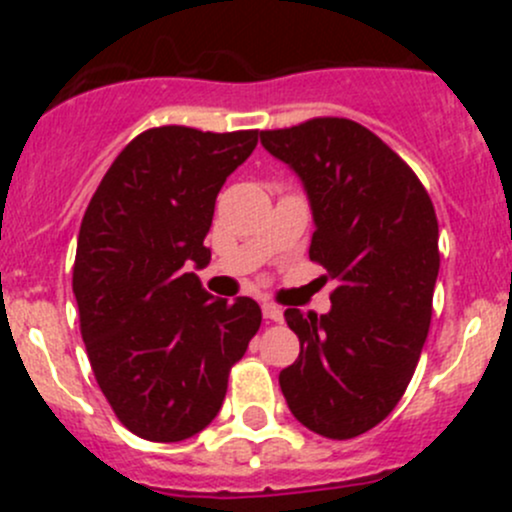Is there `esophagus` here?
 Returning a JSON list of instances; mask_svg holds the SVG:
<instances>
[{"label": "esophagus", "instance_id": "obj_1", "mask_svg": "<svg viewBox=\"0 0 512 512\" xmlns=\"http://www.w3.org/2000/svg\"><path fill=\"white\" fill-rule=\"evenodd\" d=\"M262 314H265V319H272V322H282V317H285L282 307H277V304L272 302L262 304Z\"/></svg>", "mask_w": 512, "mask_h": 512}]
</instances>
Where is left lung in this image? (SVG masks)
Returning a JSON list of instances; mask_svg holds the SVG:
<instances>
[{
	"mask_svg": "<svg viewBox=\"0 0 512 512\" xmlns=\"http://www.w3.org/2000/svg\"><path fill=\"white\" fill-rule=\"evenodd\" d=\"M260 141L302 180L309 260L337 285L327 314L285 312L299 356L280 389L309 431L361 436L399 404L426 342L441 265L436 210L414 170L349 118H312Z\"/></svg>",
	"mask_w": 512,
	"mask_h": 512,
	"instance_id": "8db88e82",
	"label": "left lung"
}]
</instances>
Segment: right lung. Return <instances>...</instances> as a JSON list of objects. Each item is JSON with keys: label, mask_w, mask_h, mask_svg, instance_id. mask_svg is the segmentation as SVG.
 I'll return each instance as SVG.
<instances>
[{"label": "right lung", "mask_w": 512, "mask_h": 512, "mask_svg": "<svg viewBox=\"0 0 512 512\" xmlns=\"http://www.w3.org/2000/svg\"><path fill=\"white\" fill-rule=\"evenodd\" d=\"M260 131L160 126L133 138L79 230L74 294L91 369L118 421L146 441L203 431L260 329V304L213 297L203 270L215 198Z\"/></svg>", "instance_id": "add662e5"}]
</instances>
